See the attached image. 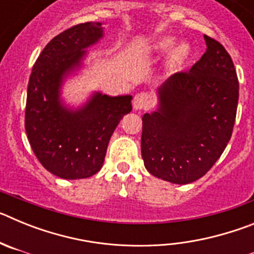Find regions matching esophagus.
<instances>
[{
	"label": "esophagus",
	"instance_id": "obj_1",
	"mask_svg": "<svg viewBox=\"0 0 254 254\" xmlns=\"http://www.w3.org/2000/svg\"><path fill=\"white\" fill-rule=\"evenodd\" d=\"M154 105V98L149 93H138L133 99V108L136 111H147Z\"/></svg>",
	"mask_w": 254,
	"mask_h": 254
}]
</instances>
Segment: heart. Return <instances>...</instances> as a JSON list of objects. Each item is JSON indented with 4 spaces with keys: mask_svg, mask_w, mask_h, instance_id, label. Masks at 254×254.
Here are the masks:
<instances>
[{
    "mask_svg": "<svg viewBox=\"0 0 254 254\" xmlns=\"http://www.w3.org/2000/svg\"><path fill=\"white\" fill-rule=\"evenodd\" d=\"M174 43H176L174 38H161V39L156 40V42H154V43L147 47V53L154 56L164 55V53L169 52L170 49L174 46ZM188 52H190V48H188L187 44H179L176 48H173L170 51L169 56H168V67L172 69L179 68L182 64H185Z\"/></svg>",
    "mask_w": 254,
    "mask_h": 254,
    "instance_id": "obj_1",
    "label": "heart"
}]
</instances>
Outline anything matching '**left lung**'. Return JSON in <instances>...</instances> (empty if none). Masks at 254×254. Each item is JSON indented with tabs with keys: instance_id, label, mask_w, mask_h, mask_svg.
<instances>
[{
	"instance_id": "1",
	"label": "left lung",
	"mask_w": 254,
	"mask_h": 254,
	"mask_svg": "<svg viewBox=\"0 0 254 254\" xmlns=\"http://www.w3.org/2000/svg\"><path fill=\"white\" fill-rule=\"evenodd\" d=\"M188 72L159 87V107L143 114L141 154L150 174L187 185L203 177L225 150L237 116L239 82L234 64L217 40Z\"/></svg>"
}]
</instances>
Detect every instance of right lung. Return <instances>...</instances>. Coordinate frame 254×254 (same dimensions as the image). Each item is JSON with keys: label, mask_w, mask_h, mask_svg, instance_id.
<instances>
[{"label": "right lung", "mask_w": 254, "mask_h": 254, "mask_svg": "<svg viewBox=\"0 0 254 254\" xmlns=\"http://www.w3.org/2000/svg\"><path fill=\"white\" fill-rule=\"evenodd\" d=\"M102 37L100 22L67 29L47 44L31 69L25 131L40 164L60 178H89L99 172L114 129L132 111L131 95L95 93L76 111L61 102L64 78L81 64L85 49Z\"/></svg>", "instance_id": "right-lung-1"}]
</instances>
